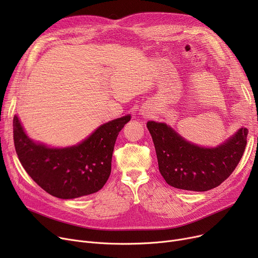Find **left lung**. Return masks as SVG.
<instances>
[{
	"label": "left lung",
	"instance_id": "1",
	"mask_svg": "<svg viewBox=\"0 0 258 258\" xmlns=\"http://www.w3.org/2000/svg\"><path fill=\"white\" fill-rule=\"evenodd\" d=\"M159 170L167 184L191 191H207L233 172L247 145L248 130L238 128L214 147L187 141L164 122L148 121Z\"/></svg>",
	"mask_w": 258,
	"mask_h": 258
}]
</instances>
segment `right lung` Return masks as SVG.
<instances>
[{
    "label": "right lung",
    "mask_w": 258,
    "mask_h": 258,
    "mask_svg": "<svg viewBox=\"0 0 258 258\" xmlns=\"http://www.w3.org/2000/svg\"><path fill=\"white\" fill-rule=\"evenodd\" d=\"M130 120L128 114L101 124L75 145L51 147L31 139L15 115L16 152L27 173L51 196L63 200L89 196L110 177L116 139Z\"/></svg>",
    "instance_id": "1"
}]
</instances>
